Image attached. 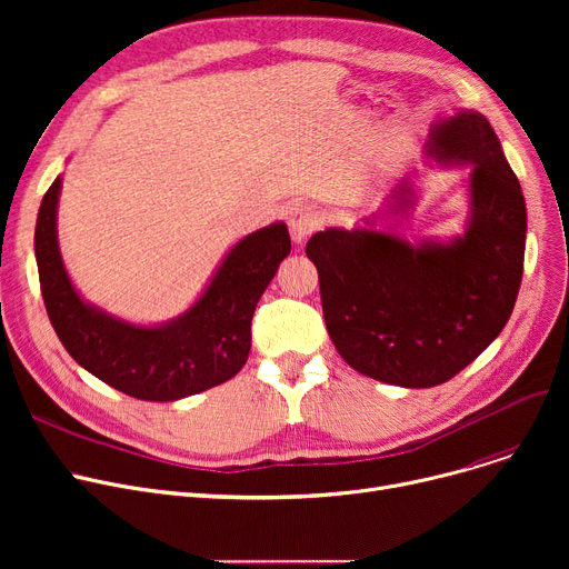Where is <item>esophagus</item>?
Instances as JSON below:
<instances>
[{
    "mask_svg": "<svg viewBox=\"0 0 569 569\" xmlns=\"http://www.w3.org/2000/svg\"><path fill=\"white\" fill-rule=\"evenodd\" d=\"M320 223H322L320 212L309 204H297L288 214V228H290V234L297 244H302L311 232H316L320 228Z\"/></svg>",
    "mask_w": 569,
    "mask_h": 569,
    "instance_id": "1",
    "label": "esophagus"
}]
</instances>
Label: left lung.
Listing matches in <instances>:
<instances>
[{"mask_svg": "<svg viewBox=\"0 0 569 569\" xmlns=\"http://www.w3.org/2000/svg\"><path fill=\"white\" fill-rule=\"evenodd\" d=\"M429 154L472 166V217L457 242L412 247L369 228H327L307 242L339 355L401 387H436L482 355L523 277L526 200L489 119L459 112L438 124Z\"/></svg>", "mask_w": 569, "mask_h": 569, "instance_id": "obj_1", "label": "left lung"}]
</instances>
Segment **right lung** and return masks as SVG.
<instances>
[{
  "label": "right lung",
  "instance_id": "obj_1",
  "mask_svg": "<svg viewBox=\"0 0 569 569\" xmlns=\"http://www.w3.org/2000/svg\"><path fill=\"white\" fill-rule=\"evenodd\" d=\"M59 187L57 177L43 196L34 251L48 318L82 369L133 399L174 401L230 380L247 365L256 305L290 253L283 223L232 247L184 316L161 327H136L84 305L71 286L57 247Z\"/></svg>",
  "mask_w": 569,
  "mask_h": 569
}]
</instances>
